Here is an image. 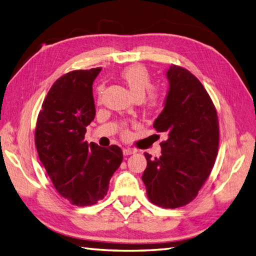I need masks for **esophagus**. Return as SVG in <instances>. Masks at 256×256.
<instances>
[{"label": "esophagus", "instance_id": "1", "mask_svg": "<svg viewBox=\"0 0 256 256\" xmlns=\"http://www.w3.org/2000/svg\"><path fill=\"white\" fill-rule=\"evenodd\" d=\"M122 154H124V156H130V154H136V150L132 148H124Z\"/></svg>", "mask_w": 256, "mask_h": 256}]
</instances>
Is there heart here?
<instances>
[{
  "label": "heart",
  "instance_id": "1",
  "mask_svg": "<svg viewBox=\"0 0 256 256\" xmlns=\"http://www.w3.org/2000/svg\"><path fill=\"white\" fill-rule=\"evenodd\" d=\"M120 76L137 99H142L146 92H148L147 96L145 94L144 105L149 112H154L162 105V95L157 88L151 87L152 80H151L150 72L144 65L137 64L129 66L120 72ZM102 87H99L98 92L102 94ZM122 134L124 137H128V128L124 127Z\"/></svg>",
  "mask_w": 256,
  "mask_h": 256
}]
</instances>
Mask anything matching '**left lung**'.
<instances>
[{"instance_id": "left-lung-1", "label": "left lung", "mask_w": 256, "mask_h": 256, "mask_svg": "<svg viewBox=\"0 0 256 256\" xmlns=\"http://www.w3.org/2000/svg\"><path fill=\"white\" fill-rule=\"evenodd\" d=\"M166 77V105L154 124L166 140L160 144L159 158L144 152L142 181L151 203L176 208L194 200L211 174L218 149V119L210 95L194 74L171 65Z\"/></svg>"}]
</instances>
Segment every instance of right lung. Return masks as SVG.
<instances>
[{
    "instance_id": "obj_1",
    "label": "right lung",
    "mask_w": 256,
    "mask_h": 256,
    "mask_svg": "<svg viewBox=\"0 0 256 256\" xmlns=\"http://www.w3.org/2000/svg\"><path fill=\"white\" fill-rule=\"evenodd\" d=\"M102 67L60 76L46 95L35 127V146L56 191L77 206L96 204L122 161L116 144L102 148L85 142L96 114L92 82Z\"/></svg>"
}]
</instances>
